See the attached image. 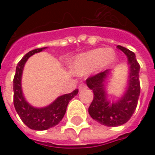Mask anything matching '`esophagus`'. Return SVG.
Returning <instances> with one entry per match:
<instances>
[{
	"instance_id": "1",
	"label": "esophagus",
	"mask_w": 155,
	"mask_h": 155,
	"mask_svg": "<svg viewBox=\"0 0 155 155\" xmlns=\"http://www.w3.org/2000/svg\"><path fill=\"white\" fill-rule=\"evenodd\" d=\"M87 88L86 84H79V86H78V89H79V91H83V90H85Z\"/></svg>"
}]
</instances>
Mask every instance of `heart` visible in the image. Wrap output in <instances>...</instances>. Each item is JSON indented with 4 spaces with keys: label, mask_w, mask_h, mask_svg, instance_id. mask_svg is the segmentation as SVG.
<instances>
[{
    "label": "heart",
    "mask_w": 155,
    "mask_h": 155,
    "mask_svg": "<svg viewBox=\"0 0 155 155\" xmlns=\"http://www.w3.org/2000/svg\"><path fill=\"white\" fill-rule=\"evenodd\" d=\"M116 53L111 48H97L82 52L69 62L71 72L78 76L86 75L94 71H104L114 63Z\"/></svg>",
    "instance_id": "heart-1"
}]
</instances>
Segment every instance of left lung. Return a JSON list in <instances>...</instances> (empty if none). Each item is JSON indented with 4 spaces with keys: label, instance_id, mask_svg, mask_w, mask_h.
I'll return each mask as SVG.
<instances>
[{
    "label": "left lung",
    "instance_id": "obj_1",
    "mask_svg": "<svg viewBox=\"0 0 155 155\" xmlns=\"http://www.w3.org/2000/svg\"><path fill=\"white\" fill-rule=\"evenodd\" d=\"M128 58V74L127 86L120 98L110 99L107 92V81L111 74V70L89 78L87 86L92 90L94 98L89 107V114L95 121L108 126L116 127L128 122L136 109L140 96L139 80L140 64L133 51L122 45L116 46Z\"/></svg>",
    "mask_w": 155,
    "mask_h": 155
}]
</instances>
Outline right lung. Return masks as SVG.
<instances>
[{
    "label": "right lung",
    "mask_w": 155,
    "mask_h": 155,
    "mask_svg": "<svg viewBox=\"0 0 155 155\" xmlns=\"http://www.w3.org/2000/svg\"><path fill=\"white\" fill-rule=\"evenodd\" d=\"M47 47L38 48L27 52L18 63L14 78V105L15 110L22 122L27 127L34 130H46L58 124L65 114L69 102L78 95V90L57 97L51 104L41 108H37L27 102L22 91L21 78L23 69L27 59L33 54L45 50Z\"/></svg>",
    "instance_id": "obj_1"
}]
</instances>
